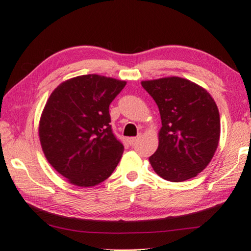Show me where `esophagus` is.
<instances>
[{
  "mask_svg": "<svg viewBox=\"0 0 251 251\" xmlns=\"http://www.w3.org/2000/svg\"><path fill=\"white\" fill-rule=\"evenodd\" d=\"M138 138H139V137H129L128 139H127V141H128V143L130 144V145H133V144H134L136 141H137Z\"/></svg>",
  "mask_w": 251,
  "mask_h": 251,
  "instance_id": "esophagus-1",
  "label": "esophagus"
}]
</instances>
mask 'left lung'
<instances>
[{"label":"left lung","mask_w":251,"mask_h":251,"mask_svg":"<svg viewBox=\"0 0 251 251\" xmlns=\"http://www.w3.org/2000/svg\"><path fill=\"white\" fill-rule=\"evenodd\" d=\"M142 86L156 101L161 118L151 167L174 182L196 177L218 147L220 117L214 99L205 88L176 76L143 80Z\"/></svg>","instance_id":"obj_1"}]
</instances>
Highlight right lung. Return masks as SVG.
I'll use <instances>...</instances> for the list:
<instances>
[{
    "label": "right lung",
    "instance_id": "1",
    "mask_svg": "<svg viewBox=\"0 0 251 251\" xmlns=\"http://www.w3.org/2000/svg\"><path fill=\"white\" fill-rule=\"evenodd\" d=\"M125 80L96 74L55 88L41 115L39 135L49 163L71 184L92 187L112 175L124 146L109 125V104Z\"/></svg>",
    "mask_w": 251,
    "mask_h": 251
}]
</instances>
